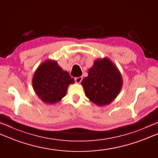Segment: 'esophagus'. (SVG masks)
Masks as SVG:
<instances>
[{
	"label": "esophagus",
	"instance_id": "34e87169",
	"mask_svg": "<svg viewBox=\"0 0 158 158\" xmlns=\"http://www.w3.org/2000/svg\"><path fill=\"white\" fill-rule=\"evenodd\" d=\"M82 79H83L82 77H76V78H75V81L77 83H81V81H82Z\"/></svg>",
	"mask_w": 158,
	"mask_h": 158
}]
</instances>
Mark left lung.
Listing matches in <instances>:
<instances>
[{
	"label": "left lung",
	"mask_w": 158,
	"mask_h": 158,
	"mask_svg": "<svg viewBox=\"0 0 158 158\" xmlns=\"http://www.w3.org/2000/svg\"><path fill=\"white\" fill-rule=\"evenodd\" d=\"M122 83L118 70L107 58L96 60L88 70V76L81 81L86 97L99 106L114 101L119 94Z\"/></svg>",
	"instance_id": "obj_1"
}]
</instances>
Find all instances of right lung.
Returning a JSON list of instances; mask_svg holds the SVG:
<instances>
[{
	"label": "right lung",
	"mask_w": 158,
	"mask_h": 158,
	"mask_svg": "<svg viewBox=\"0 0 158 158\" xmlns=\"http://www.w3.org/2000/svg\"><path fill=\"white\" fill-rule=\"evenodd\" d=\"M75 80L64 71L55 61L42 63L36 70L33 78L35 93L46 103H57L66 96L68 87Z\"/></svg>",
	"instance_id": "add662e5"
}]
</instances>
